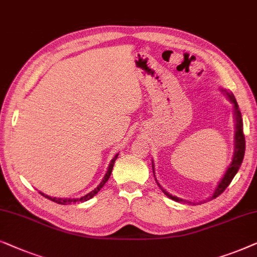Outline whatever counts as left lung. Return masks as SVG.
I'll use <instances>...</instances> for the list:
<instances>
[{
	"label": "left lung",
	"mask_w": 257,
	"mask_h": 257,
	"mask_svg": "<svg viewBox=\"0 0 257 257\" xmlns=\"http://www.w3.org/2000/svg\"><path fill=\"white\" fill-rule=\"evenodd\" d=\"M222 92L226 93V95L228 96V99L230 102L234 104V116H235V137H234V142H235V151H234V157L232 160V163L228 166V169H227V171L225 175H223L222 179L220 180L218 186H216V189L214 191V193L212 194V197L209 198V200L214 199V198L219 197L220 194H221L223 191L227 189V186L229 185L230 182H232L234 177L238 171V169H240V166L242 164V161H243V157H244V150H245V141H244V135H243V122H242V116H241V111L238 109V106H237V102L235 100V97L232 93H228L226 91ZM153 171L155 173V170H154V162H153ZM158 184V183H157ZM160 185V184H158ZM163 190V189H162ZM163 192L168 196L170 199L175 200V201H178V202H182V201H185L182 198H178L176 196H172V194H170L166 192L165 190H163ZM190 202V201H187ZM190 204H192V202H190Z\"/></svg>",
	"instance_id": "1"
}]
</instances>
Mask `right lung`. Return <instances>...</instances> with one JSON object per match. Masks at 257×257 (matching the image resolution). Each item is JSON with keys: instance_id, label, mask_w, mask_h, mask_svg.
<instances>
[{"instance_id": "right-lung-1", "label": "right lung", "mask_w": 257, "mask_h": 257, "mask_svg": "<svg viewBox=\"0 0 257 257\" xmlns=\"http://www.w3.org/2000/svg\"><path fill=\"white\" fill-rule=\"evenodd\" d=\"M117 156H118V154L115 155L113 160H111V162L109 163V166H108L107 173H106V175H104V177H103L102 182H101V183L99 184V185H97L96 189H94V190L92 191V192L87 193V194H86V196H84V197H81V198H77V199H65V198H52V197H50V196H46V194L42 193V192H39V193H41L42 196H44L45 198H48V199L52 200V201H55V202H57V204H60V205H67V204H71V202H77V201H81V202L87 201V200L91 199V198H93L94 196H95V194H96L97 192H99V191H100L101 189H102V186L104 185V184L107 183V180L109 179L110 173H111V171H113V166H114L115 161H116Z\"/></svg>"}]
</instances>
